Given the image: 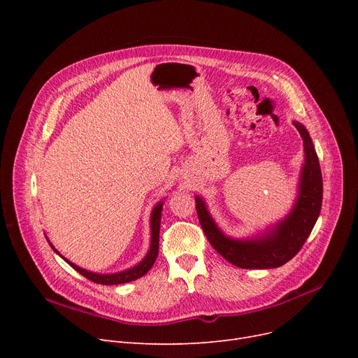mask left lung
Here are the masks:
<instances>
[{"label": "left lung", "mask_w": 358, "mask_h": 358, "mask_svg": "<svg viewBox=\"0 0 358 358\" xmlns=\"http://www.w3.org/2000/svg\"><path fill=\"white\" fill-rule=\"evenodd\" d=\"M303 141L305 162L300 169L297 196L290 212L262 232L234 238L224 234L212 217L204 199L196 196V210L206 238L231 264L239 268H277L286 264L303 247L322 208V173L308 129L293 120Z\"/></svg>", "instance_id": "1"}]
</instances>
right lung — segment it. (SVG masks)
Masks as SVG:
<instances>
[{"mask_svg": "<svg viewBox=\"0 0 358 358\" xmlns=\"http://www.w3.org/2000/svg\"><path fill=\"white\" fill-rule=\"evenodd\" d=\"M162 206H164V200L158 201L152 212H150V243H149V250L146 252V255L142 258V261H139L138 264H135L134 267H130L127 270L119 271V273H110V274H101V273H94V271H88L85 268L78 267L77 264H73L68 258L62 257L58 250H56L50 241L48 239L49 245L52 247V250L58 254L59 257H62V259H65L68 264L73 268L77 270L80 274H83L85 278L94 281V283L97 285H106V286H111V285H123V283H129V281H134L136 278H141L142 275H145L150 268H152L154 262L158 257V250H159V227H161V216H162Z\"/></svg>", "mask_w": 358, "mask_h": 358, "instance_id": "obj_1", "label": "right lung"}]
</instances>
